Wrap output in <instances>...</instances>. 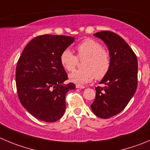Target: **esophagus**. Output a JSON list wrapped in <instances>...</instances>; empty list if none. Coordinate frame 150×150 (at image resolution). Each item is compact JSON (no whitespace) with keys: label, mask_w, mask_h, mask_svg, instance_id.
I'll use <instances>...</instances> for the list:
<instances>
[{"label":"esophagus","mask_w":150,"mask_h":150,"mask_svg":"<svg viewBox=\"0 0 150 150\" xmlns=\"http://www.w3.org/2000/svg\"><path fill=\"white\" fill-rule=\"evenodd\" d=\"M76 88H80V89H82V88H85V87L84 86V85H76Z\"/></svg>","instance_id":"1"}]
</instances>
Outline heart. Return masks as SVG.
Returning <instances> with one entry per match:
<instances>
[{"mask_svg":"<svg viewBox=\"0 0 150 150\" xmlns=\"http://www.w3.org/2000/svg\"><path fill=\"white\" fill-rule=\"evenodd\" d=\"M76 56L68 48L61 53L59 60L62 66L68 71L75 69L79 60L83 68L76 70L69 75L71 82L76 84H85L95 78L103 79L109 72L111 66V55L108 49L103 48L102 44L91 38H87L76 45Z\"/></svg>","mask_w":150,"mask_h":150,"instance_id":"heart-1","label":"heart"}]
</instances>
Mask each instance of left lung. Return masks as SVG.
I'll return each instance as SVG.
<instances>
[{"mask_svg": "<svg viewBox=\"0 0 150 150\" xmlns=\"http://www.w3.org/2000/svg\"><path fill=\"white\" fill-rule=\"evenodd\" d=\"M108 47L111 55L109 72L96 88V98L91 105L96 116L109 119L119 114L127 105L138 86V59L123 38L110 31L94 34Z\"/></svg>", "mask_w": 150, "mask_h": 150, "instance_id": "8db88e82", "label": "left lung"}]
</instances>
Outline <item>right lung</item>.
Wrapping results in <instances>:
<instances>
[{"mask_svg":"<svg viewBox=\"0 0 150 150\" xmlns=\"http://www.w3.org/2000/svg\"><path fill=\"white\" fill-rule=\"evenodd\" d=\"M74 38L44 35L31 40L20 57L15 81L21 105L39 120L54 122L65 110V95L76 86L64 85L68 75L59 56Z\"/></svg>","mask_w":150,"mask_h":150,"instance_id":"1","label":"right lung"}]
</instances>
